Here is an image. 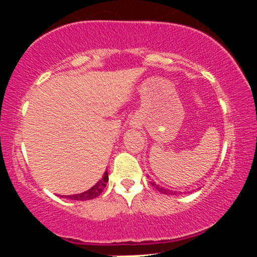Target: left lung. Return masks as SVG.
Wrapping results in <instances>:
<instances>
[{"instance_id": "left-lung-1", "label": "left lung", "mask_w": 257, "mask_h": 257, "mask_svg": "<svg viewBox=\"0 0 257 257\" xmlns=\"http://www.w3.org/2000/svg\"><path fill=\"white\" fill-rule=\"evenodd\" d=\"M150 184H151L153 187L156 188V190L157 191H159V192L161 193H164V194H176V192H173V191H170V190H166V188L164 187H162V186H158V185H156V182H153V181H150Z\"/></svg>"}]
</instances>
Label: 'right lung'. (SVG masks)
<instances>
[{
  "label": "right lung",
  "instance_id": "obj_1",
  "mask_svg": "<svg viewBox=\"0 0 257 257\" xmlns=\"http://www.w3.org/2000/svg\"><path fill=\"white\" fill-rule=\"evenodd\" d=\"M107 181H108V174H107V172H105L104 175H102V179L99 180V181L96 182V184L94 185L93 187L89 188V190L85 191V192L79 193V194H73V196H69V197H66V198L75 199V200H89V199L95 198V197L100 196V193L104 191V188L106 187V184H107Z\"/></svg>",
  "mask_w": 257,
  "mask_h": 257
}]
</instances>
